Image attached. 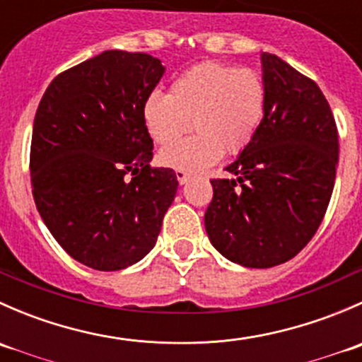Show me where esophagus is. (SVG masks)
I'll return each mask as SVG.
<instances>
[{
  "label": "esophagus",
  "instance_id": "34e87169",
  "mask_svg": "<svg viewBox=\"0 0 362 362\" xmlns=\"http://www.w3.org/2000/svg\"><path fill=\"white\" fill-rule=\"evenodd\" d=\"M175 173H177V180H178V184H180V185H184L185 182H187L189 178H191V173H187V171L177 170V171H175Z\"/></svg>",
  "mask_w": 362,
  "mask_h": 362
}]
</instances>
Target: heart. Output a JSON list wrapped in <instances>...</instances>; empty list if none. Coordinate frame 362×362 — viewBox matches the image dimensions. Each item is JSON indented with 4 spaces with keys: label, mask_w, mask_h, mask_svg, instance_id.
<instances>
[{
    "label": "heart",
    "mask_w": 362,
    "mask_h": 362,
    "mask_svg": "<svg viewBox=\"0 0 362 362\" xmlns=\"http://www.w3.org/2000/svg\"><path fill=\"white\" fill-rule=\"evenodd\" d=\"M266 112V87L254 69L229 64H196L173 80L170 94L154 90L144 103V122L152 140L166 145L187 131L196 134L168 145L163 166L203 171L222 154L238 156L252 144Z\"/></svg>",
    "instance_id": "obj_1"
}]
</instances>
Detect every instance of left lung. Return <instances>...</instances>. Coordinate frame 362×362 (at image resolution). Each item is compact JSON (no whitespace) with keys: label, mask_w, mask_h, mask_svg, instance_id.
<instances>
[{"label":"left lung","mask_w":362,"mask_h":362,"mask_svg":"<svg viewBox=\"0 0 362 362\" xmlns=\"http://www.w3.org/2000/svg\"><path fill=\"white\" fill-rule=\"evenodd\" d=\"M266 112L231 178H214L204 214L211 245L247 268L293 259L319 229L333 194L338 129L315 82L275 54H262Z\"/></svg>","instance_id":"obj_1"}]
</instances>
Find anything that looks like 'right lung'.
<instances>
[{
  "label": "right lung",
  "instance_id": "add662e5",
  "mask_svg": "<svg viewBox=\"0 0 362 362\" xmlns=\"http://www.w3.org/2000/svg\"><path fill=\"white\" fill-rule=\"evenodd\" d=\"M164 66L141 52L105 50L59 73L33 124V198L75 261L117 272L158 242L177 194L171 168H152L144 103Z\"/></svg>",
  "mask_w": 362,
  "mask_h": 362
}]
</instances>
